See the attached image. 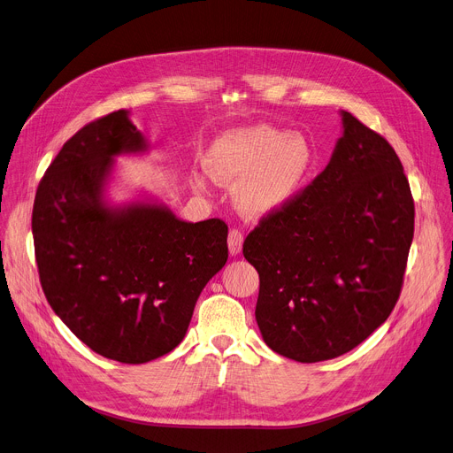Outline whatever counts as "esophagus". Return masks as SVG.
Wrapping results in <instances>:
<instances>
[{"mask_svg": "<svg viewBox=\"0 0 453 453\" xmlns=\"http://www.w3.org/2000/svg\"><path fill=\"white\" fill-rule=\"evenodd\" d=\"M242 245H243V234L238 229H231L229 236H227V248H229V255L236 257L242 251Z\"/></svg>", "mask_w": 453, "mask_h": 453, "instance_id": "obj_1", "label": "esophagus"}]
</instances>
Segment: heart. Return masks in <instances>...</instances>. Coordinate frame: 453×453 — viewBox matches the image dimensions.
Listing matches in <instances>:
<instances>
[{
    "mask_svg": "<svg viewBox=\"0 0 453 453\" xmlns=\"http://www.w3.org/2000/svg\"><path fill=\"white\" fill-rule=\"evenodd\" d=\"M314 158V148L305 135L257 125L215 139L205 155V168L220 184H238L236 208L258 220L289 208L300 196ZM193 184L203 189L205 177L195 175Z\"/></svg>",
    "mask_w": 453,
    "mask_h": 453,
    "instance_id": "obj_1",
    "label": "heart"
}]
</instances>
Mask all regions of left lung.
<instances>
[{
	"label": "left lung",
	"mask_w": 453,
	"mask_h": 453,
	"mask_svg": "<svg viewBox=\"0 0 453 453\" xmlns=\"http://www.w3.org/2000/svg\"><path fill=\"white\" fill-rule=\"evenodd\" d=\"M340 115L326 168L243 242L260 276L262 338L300 363L338 357L385 323L414 238V200L394 148Z\"/></svg>",
	"instance_id": "obj_1"
}]
</instances>
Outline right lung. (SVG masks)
I'll return each instance as SVG.
<instances>
[{
	"label": "right lung",
	"mask_w": 453,
	"mask_h": 453,
	"mask_svg": "<svg viewBox=\"0 0 453 453\" xmlns=\"http://www.w3.org/2000/svg\"><path fill=\"white\" fill-rule=\"evenodd\" d=\"M148 151L128 110L90 122L49 166L32 211L50 307L94 352L130 365L184 340L202 289L227 262L222 220L186 222L146 193L111 200L115 158Z\"/></svg>",
	"instance_id": "1"
}]
</instances>
